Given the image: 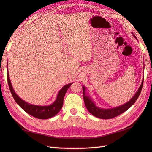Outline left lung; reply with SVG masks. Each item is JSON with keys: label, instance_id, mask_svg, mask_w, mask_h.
Wrapping results in <instances>:
<instances>
[{"label": "left lung", "instance_id": "left-lung-1", "mask_svg": "<svg viewBox=\"0 0 152 152\" xmlns=\"http://www.w3.org/2000/svg\"><path fill=\"white\" fill-rule=\"evenodd\" d=\"M132 35L134 37L135 39H137L136 36L134 34H132ZM143 80H144V75H143V77H142V80L141 82V86H140L138 90H137L134 96H133V97L128 102L119 106V107H115L113 108H109V109H104V108H102L97 107L89 96L87 95V93H86V89L85 86H82V90H83V96H84V103H85L86 107L87 109L88 110V111L93 115L98 117L99 118L109 119V118H112L115 117L119 115L122 114L124 112H126V110H127L136 102V100L137 98L139 97L141 91L142 84H143Z\"/></svg>", "mask_w": 152, "mask_h": 152}]
</instances>
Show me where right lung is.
Segmentation results:
<instances>
[{
    "instance_id": "add662e5",
    "label": "right lung",
    "mask_w": 152,
    "mask_h": 152,
    "mask_svg": "<svg viewBox=\"0 0 152 152\" xmlns=\"http://www.w3.org/2000/svg\"><path fill=\"white\" fill-rule=\"evenodd\" d=\"M7 82H8L9 87H10L11 94L13 98L15 99V102L17 103V104L19 105L20 107L24 110V111L30 114V115L39 119H47V118H51L56 115L60 111L63 107V99H64V97H65L66 92L67 91L68 89L70 87V86L73 83V82H72L70 84L64 86L62 87V88L60 89V91H59L56 100H55L54 103H53L52 104L48 106L35 105V104H32L25 102L24 100H23L16 94L15 91L13 89V87L10 79V76H9L8 65L7 66Z\"/></svg>"
}]
</instances>
